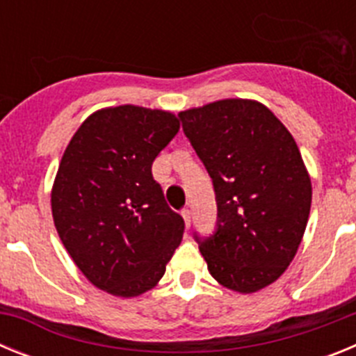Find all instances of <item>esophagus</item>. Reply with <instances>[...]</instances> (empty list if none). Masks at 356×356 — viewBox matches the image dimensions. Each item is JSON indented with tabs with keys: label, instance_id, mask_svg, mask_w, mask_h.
Wrapping results in <instances>:
<instances>
[{
	"label": "esophagus",
	"instance_id": "1",
	"mask_svg": "<svg viewBox=\"0 0 356 356\" xmlns=\"http://www.w3.org/2000/svg\"><path fill=\"white\" fill-rule=\"evenodd\" d=\"M181 216H184L185 225L191 226V219H193V212H191V210H188V209H184V210H181Z\"/></svg>",
	"mask_w": 356,
	"mask_h": 356
}]
</instances>
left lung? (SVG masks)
<instances>
[{"label": "left lung", "instance_id": "left-lung-1", "mask_svg": "<svg viewBox=\"0 0 356 356\" xmlns=\"http://www.w3.org/2000/svg\"><path fill=\"white\" fill-rule=\"evenodd\" d=\"M178 118L216 193V229L194 232L210 275L244 294L264 289L292 262L310 213L298 144L257 102L222 99Z\"/></svg>", "mask_w": 356, "mask_h": 356}]
</instances>
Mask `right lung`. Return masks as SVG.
Segmentation results:
<instances>
[{
    "label": "right lung",
    "mask_w": 356,
    "mask_h": 356,
    "mask_svg": "<svg viewBox=\"0 0 356 356\" xmlns=\"http://www.w3.org/2000/svg\"><path fill=\"white\" fill-rule=\"evenodd\" d=\"M180 130L169 112L115 106L85 119L58 165L53 221L81 273L131 298L155 287L184 237L151 165Z\"/></svg>",
    "instance_id": "obj_1"
}]
</instances>
